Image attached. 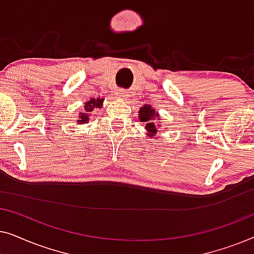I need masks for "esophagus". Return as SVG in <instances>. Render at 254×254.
I'll use <instances>...</instances> for the list:
<instances>
[{"label": "esophagus", "mask_w": 254, "mask_h": 254, "mask_svg": "<svg viewBox=\"0 0 254 254\" xmlns=\"http://www.w3.org/2000/svg\"><path fill=\"white\" fill-rule=\"evenodd\" d=\"M116 96L119 97V98H127L128 97V92L126 91V90H118V91L116 92Z\"/></svg>", "instance_id": "34e87169"}]
</instances>
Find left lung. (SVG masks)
<instances>
[{
    "instance_id": "8db88e82",
    "label": "left lung",
    "mask_w": 254,
    "mask_h": 254,
    "mask_svg": "<svg viewBox=\"0 0 254 254\" xmlns=\"http://www.w3.org/2000/svg\"><path fill=\"white\" fill-rule=\"evenodd\" d=\"M138 113H140L138 114L140 121L145 124V129L148 130L149 136H154V135L157 134L159 124L157 125L156 123L158 120H161L159 119L158 113H156L155 110L150 105H144L143 107H141Z\"/></svg>"
}]
</instances>
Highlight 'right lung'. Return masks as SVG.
Masks as SVG:
<instances>
[{
    "mask_svg": "<svg viewBox=\"0 0 254 254\" xmlns=\"http://www.w3.org/2000/svg\"><path fill=\"white\" fill-rule=\"evenodd\" d=\"M103 98H91L89 102L85 103L84 109L81 113L78 114V120L77 124L79 125H84L86 123H89L90 117H91L92 111H95V109H100L103 106Z\"/></svg>",
    "mask_w": 254,
    "mask_h": 254,
    "instance_id": "right-lung-1",
    "label": "right lung"
}]
</instances>
